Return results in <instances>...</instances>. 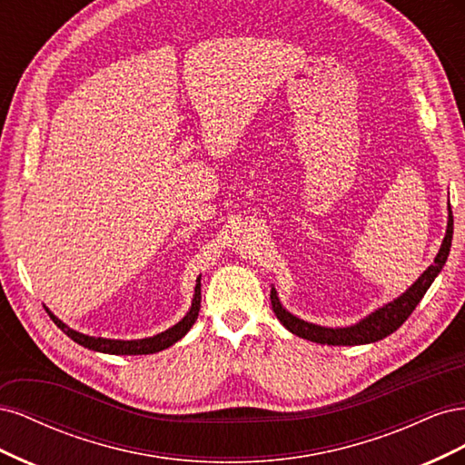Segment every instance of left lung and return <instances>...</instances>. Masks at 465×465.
<instances>
[{
	"label": "left lung",
	"instance_id": "8db88e82",
	"mask_svg": "<svg viewBox=\"0 0 465 465\" xmlns=\"http://www.w3.org/2000/svg\"><path fill=\"white\" fill-rule=\"evenodd\" d=\"M452 234H454V217H452V207L448 205V227H446V236L442 241V246L439 250V254L434 258V263L427 267V272H423L415 283L407 289L401 297L396 301L388 302L386 306L378 308L372 314H369L364 320H361L355 326L349 328H323L316 326V323L304 322L297 316H292L287 312L283 306H281L277 292L272 287V308L277 316V320L283 323V326L294 333L302 337V340L322 343V345H362V343H374L378 340H384L390 333L396 331L401 323L411 316L415 311V306L420 302V299L425 297L427 289L432 285L434 277L440 273L444 267L448 254H450V246H452Z\"/></svg>",
	"mask_w": 465,
	"mask_h": 465
}]
</instances>
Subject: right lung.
I'll return each mask as SVG.
<instances>
[{
    "mask_svg": "<svg viewBox=\"0 0 465 465\" xmlns=\"http://www.w3.org/2000/svg\"><path fill=\"white\" fill-rule=\"evenodd\" d=\"M202 277H198V283H195V294H193V301L188 314L182 318L176 326L168 328L163 333H157L153 337H145V340H132V341H124V340H106V337H91L85 333H79L72 328H67L62 320L55 318L48 308L46 312L50 314V318L54 320L55 326H58L67 337H72V340L83 347L98 351V353H108V355H151V353H159L163 349H168L171 345H174L178 340L184 337L190 328L193 326V322L198 320L200 314V302H202Z\"/></svg>",
    "mask_w": 465,
    "mask_h": 465,
    "instance_id": "right-lung-1",
    "label": "right lung"
}]
</instances>
